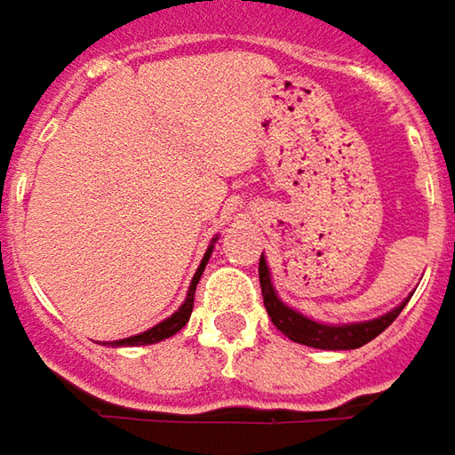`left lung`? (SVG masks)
Instances as JSON below:
<instances>
[{"label": "left lung", "instance_id": "obj_1", "mask_svg": "<svg viewBox=\"0 0 455 455\" xmlns=\"http://www.w3.org/2000/svg\"><path fill=\"white\" fill-rule=\"evenodd\" d=\"M259 279H261V291H263V305L266 312L271 317V323L276 325V330H282L289 340L294 343H302L309 348H320V351H353V348H361L366 346L369 340H374L379 332L389 328L397 315L404 309V305L410 302V297L404 302H399L395 309L384 312L381 317L374 320H363V323H320V320H312L302 315L299 309L289 307L276 294V286L271 282V268L261 256L259 261Z\"/></svg>", "mask_w": 455, "mask_h": 455}]
</instances>
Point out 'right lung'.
<instances>
[{"label": "right lung", "mask_w": 455, "mask_h": 455, "mask_svg": "<svg viewBox=\"0 0 455 455\" xmlns=\"http://www.w3.org/2000/svg\"><path fill=\"white\" fill-rule=\"evenodd\" d=\"M217 238H212L210 243V248H207V253H204V259L199 263V268H196V274L192 276V284L187 289V299L181 302V307L166 317L164 323H158V325H153L146 332H138V335H130V338H123V340H112L109 346H117V348H123V346H150V343H158V340H166L171 335H176L179 330L184 328L187 323H189V317H192V307H194V291H196V284H199V279H202V271H204V266L210 261V256H212V248H215Z\"/></svg>", "instance_id": "1"}]
</instances>
